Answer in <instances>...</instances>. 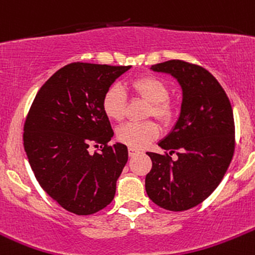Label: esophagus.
Masks as SVG:
<instances>
[{
  "instance_id": "esophagus-1",
  "label": "esophagus",
  "mask_w": 255,
  "mask_h": 255,
  "mask_svg": "<svg viewBox=\"0 0 255 255\" xmlns=\"http://www.w3.org/2000/svg\"><path fill=\"white\" fill-rule=\"evenodd\" d=\"M128 153H129V155L132 157V155H135L137 153H139V149H137V148L129 147V148H128Z\"/></svg>"
}]
</instances>
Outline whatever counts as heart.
Segmentation results:
<instances>
[{"mask_svg": "<svg viewBox=\"0 0 255 255\" xmlns=\"http://www.w3.org/2000/svg\"><path fill=\"white\" fill-rule=\"evenodd\" d=\"M130 88L152 103L149 115H153L160 122L167 123L173 117V107L170 105V91L167 83L155 76H140L130 82ZM127 96L125 90L118 85H112L106 90L102 97V110L105 115L112 121L123 120L126 112ZM159 134V128L152 121L142 123H126L118 128L117 138L125 144L133 148H143L152 142Z\"/></svg>", "mask_w": 255, "mask_h": 255, "instance_id": "obj_1", "label": "heart"}]
</instances>
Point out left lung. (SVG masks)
<instances>
[{
	"mask_svg": "<svg viewBox=\"0 0 255 255\" xmlns=\"http://www.w3.org/2000/svg\"><path fill=\"white\" fill-rule=\"evenodd\" d=\"M173 76L182 87L180 115L158 145L169 153L147 152L152 169L145 192L160 208L182 212L208 198L228 169L234 153L231 102L218 81L201 66L172 59L150 67ZM177 152L173 161L170 155Z\"/></svg>",
	"mask_w": 255,
	"mask_h": 255,
	"instance_id": "1",
	"label": "left lung"
}]
</instances>
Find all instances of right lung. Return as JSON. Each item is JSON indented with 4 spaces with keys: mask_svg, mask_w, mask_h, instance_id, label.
Segmentation results:
<instances>
[{
    "mask_svg": "<svg viewBox=\"0 0 255 255\" xmlns=\"http://www.w3.org/2000/svg\"><path fill=\"white\" fill-rule=\"evenodd\" d=\"M130 66L75 62L57 71L37 92L23 127V145L42 189L62 208L88 216L113 201L128 160L113 137L102 97ZM92 144L104 145L89 153ZM97 147V145H96Z\"/></svg>",
    "mask_w": 255,
    "mask_h": 255,
    "instance_id": "add662e5",
    "label": "right lung"
}]
</instances>
